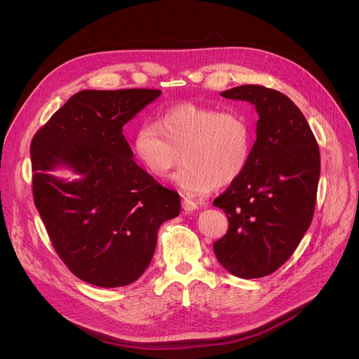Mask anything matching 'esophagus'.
I'll use <instances>...</instances> for the list:
<instances>
[{
	"mask_svg": "<svg viewBox=\"0 0 359 359\" xmlns=\"http://www.w3.org/2000/svg\"><path fill=\"white\" fill-rule=\"evenodd\" d=\"M182 206H183V210L187 211V212H192V211L198 210V203L195 201H192V199H187V198H183Z\"/></svg>",
	"mask_w": 359,
	"mask_h": 359,
	"instance_id": "esophagus-1",
	"label": "esophagus"
}]
</instances>
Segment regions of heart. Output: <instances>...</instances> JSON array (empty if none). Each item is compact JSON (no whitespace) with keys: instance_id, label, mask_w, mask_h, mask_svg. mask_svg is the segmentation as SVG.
Wrapping results in <instances>:
<instances>
[{"instance_id":"obj_1","label":"heart","mask_w":359,"mask_h":359,"mask_svg":"<svg viewBox=\"0 0 359 359\" xmlns=\"http://www.w3.org/2000/svg\"><path fill=\"white\" fill-rule=\"evenodd\" d=\"M252 147V128L240 113L194 103L170 107L156 123H141L132 137L135 160L154 179L168 177L182 154L184 165L176 183L192 196L236 182Z\"/></svg>"}]
</instances>
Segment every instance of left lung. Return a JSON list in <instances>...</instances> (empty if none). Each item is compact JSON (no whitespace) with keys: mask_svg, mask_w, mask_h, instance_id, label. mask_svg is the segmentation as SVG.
Returning <instances> with one entry per match:
<instances>
[{"mask_svg":"<svg viewBox=\"0 0 359 359\" xmlns=\"http://www.w3.org/2000/svg\"><path fill=\"white\" fill-rule=\"evenodd\" d=\"M221 96L252 103L259 121L246 170L214 201L229 217V231L214 252L231 275L262 278L284 265L310 227L320 151L307 119L285 94L249 84Z\"/></svg>","mask_w":359,"mask_h":359,"instance_id":"1","label":"left lung"}]
</instances>
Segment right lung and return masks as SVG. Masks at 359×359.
<instances>
[{
  "mask_svg": "<svg viewBox=\"0 0 359 359\" xmlns=\"http://www.w3.org/2000/svg\"><path fill=\"white\" fill-rule=\"evenodd\" d=\"M160 90H83L37 130L30 145L33 198L56 253L91 285L135 282L154 256L160 225L180 196L134 160L122 128ZM65 169L72 180L55 176Z\"/></svg>",
  "mask_w": 359,
  "mask_h": 359,
  "instance_id": "right-lung-1",
  "label": "right lung"
}]
</instances>
